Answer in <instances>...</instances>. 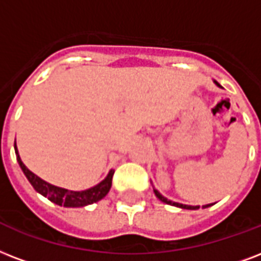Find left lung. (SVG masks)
<instances>
[{
	"label": "left lung",
	"mask_w": 261,
	"mask_h": 261,
	"mask_svg": "<svg viewBox=\"0 0 261 261\" xmlns=\"http://www.w3.org/2000/svg\"><path fill=\"white\" fill-rule=\"evenodd\" d=\"M214 83L216 85V86L222 89V86H220V85H219L216 81H214ZM153 192H154V194H156V197L159 198V200H160V201L166 202V204H168V205H174V206H178V208H182V210H192V211L193 210H198V208H200V205H186V204H180V202L171 201V200H168L167 197L163 196L162 193L159 192V190H157V189H154V188H153ZM211 205H214V204H206V205H202V208H208V206H211Z\"/></svg>",
	"instance_id": "obj_1"
}]
</instances>
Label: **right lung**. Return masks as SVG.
I'll return each instance as SVG.
<instances>
[{"label":"right lung","instance_id":"1","mask_svg":"<svg viewBox=\"0 0 261 261\" xmlns=\"http://www.w3.org/2000/svg\"><path fill=\"white\" fill-rule=\"evenodd\" d=\"M15 152L20 168L24 172L25 178L29 179L30 184L33 185V188L39 194H42L43 197H46L47 200H50L51 202H55V204H57L60 206L79 208V206H86L90 205V204H94V202L102 200L108 194L109 190H111V186H112V176L115 171L111 170L108 172V175L105 176V179H102L98 185H95V186H93L90 189H86V190H82V192H75V190L59 188V186H55V185L49 184L46 180L41 179L38 175L31 172L24 166V163L21 162V159H20L19 150H17L16 144Z\"/></svg>","mask_w":261,"mask_h":261}]
</instances>
